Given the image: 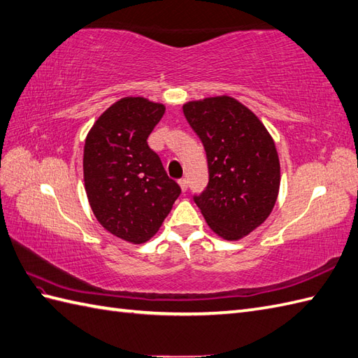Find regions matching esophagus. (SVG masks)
Returning a JSON list of instances; mask_svg holds the SVG:
<instances>
[{"mask_svg":"<svg viewBox=\"0 0 358 358\" xmlns=\"http://www.w3.org/2000/svg\"><path fill=\"white\" fill-rule=\"evenodd\" d=\"M178 185H180V187H181L182 192H186V190H187V186H189L187 180H186V178H180V180H178Z\"/></svg>","mask_w":358,"mask_h":358,"instance_id":"obj_1","label":"esophagus"}]
</instances>
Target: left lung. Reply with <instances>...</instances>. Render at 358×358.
<instances>
[{
    "label": "left lung",
    "mask_w": 358,
    "mask_h": 358,
    "mask_svg": "<svg viewBox=\"0 0 358 358\" xmlns=\"http://www.w3.org/2000/svg\"><path fill=\"white\" fill-rule=\"evenodd\" d=\"M201 140L209 182L194 201L224 239L247 236L268 218L280 185L276 146L262 122L234 97H207L182 106Z\"/></svg>",
    "instance_id": "1"
}]
</instances>
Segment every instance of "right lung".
Segmentation results:
<instances>
[{
    "instance_id": "obj_1",
    "label": "right lung",
    "mask_w": 358,
    "mask_h": 358,
    "mask_svg": "<svg viewBox=\"0 0 358 358\" xmlns=\"http://www.w3.org/2000/svg\"><path fill=\"white\" fill-rule=\"evenodd\" d=\"M164 105L145 97H124L111 105L88 132L84 180L97 221L132 244L151 239L181 189L166 173L148 137Z\"/></svg>"
}]
</instances>
